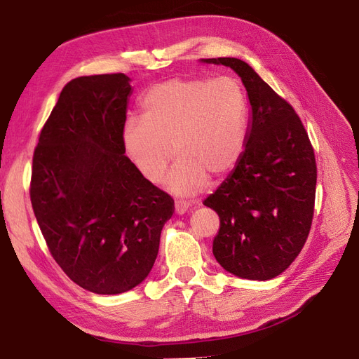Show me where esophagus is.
Returning a JSON list of instances; mask_svg holds the SVG:
<instances>
[{
    "mask_svg": "<svg viewBox=\"0 0 359 359\" xmlns=\"http://www.w3.org/2000/svg\"><path fill=\"white\" fill-rule=\"evenodd\" d=\"M189 208H190V205H189L187 202H177V203H175V212H177L178 215L186 214Z\"/></svg>",
    "mask_w": 359,
    "mask_h": 359,
    "instance_id": "34e87169",
    "label": "esophagus"
}]
</instances>
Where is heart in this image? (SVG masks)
Listing matches in <instances>:
<instances>
[{"mask_svg": "<svg viewBox=\"0 0 359 359\" xmlns=\"http://www.w3.org/2000/svg\"><path fill=\"white\" fill-rule=\"evenodd\" d=\"M142 118L123 126V147L140 177L158 184L173 156L180 157L166 187L189 198L208 178L220 181L236 168L247 144L248 102L232 76L175 78L149 88L140 100Z\"/></svg>", "mask_w": 359, "mask_h": 359, "instance_id": "b5f03b06", "label": "heart"}]
</instances>
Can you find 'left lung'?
<instances>
[{
    "instance_id": "1",
    "label": "left lung",
    "mask_w": 359,
    "mask_h": 359,
    "mask_svg": "<svg viewBox=\"0 0 359 359\" xmlns=\"http://www.w3.org/2000/svg\"><path fill=\"white\" fill-rule=\"evenodd\" d=\"M203 64L231 67L245 86L250 111L244 154L203 205L220 217L212 253L240 278L280 276L306 244L316 194V161L299 116L238 58Z\"/></svg>"
}]
</instances>
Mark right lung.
<instances>
[{
	"label": "right lung",
	"instance_id": "add662e5",
	"mask_svg": "<svg viewBox=\"0 0 359 359\" xmlns=\"http://www.w3.org/2000/svg\"><path fill=\"white\" fill-rule=\"evenodd\" d=\"M132 79L81 76L64 86L32 157L31 203L53 259L76 285L116 295L148 277L173 199L124 156Z\"/></svg>",
	"mask_w": 359,
	"mask_h": 359
}]
</instances>
